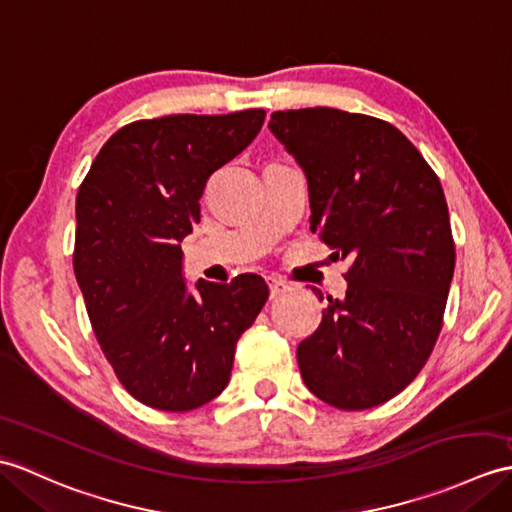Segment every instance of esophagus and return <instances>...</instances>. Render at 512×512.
<instances>
[{
	"label": "esophagus",
	"instance_id": "34e87169",
	"mask_svg": "<svg viewBox=\"0 0 512 512\" xmlns=\"http://www.w3.org/2000/svg\"><path fill=\"white\" fill-rule=\"evenodd\" d=\"M268 288H270V299H277V296L288 290L290 285L285 283V281H281V279H270L268 281Z\"/></svg>",
	"mask_w": 512,
	"mask_h": 512
}]
</instances>
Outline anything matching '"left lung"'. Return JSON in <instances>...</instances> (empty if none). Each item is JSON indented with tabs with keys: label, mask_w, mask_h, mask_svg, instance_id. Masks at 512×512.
Returning <instances> with one entry per match:
<instances>
[{
	"label": "left lung",
	"mask_w": 512,
	"mask_h": 512,
	"mask_svg": "<svg viewBox=\"0 0 512 512\" xmlns=\"http://www.w3.org/2000/svg\"><path fill=\"white\" fill-rule=\"evenodd\" d=\"M268 128L305 172L312 233L351 261L347 294L327 296L296 349L303 382L340 410L379 406L419 375L443 327L456 248L441 181L371 115L316 106L272 113Z\"/></svg>",
	"instance_id": "obj_1"
}]
</instances>
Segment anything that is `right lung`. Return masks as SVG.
Returning a JSON list of instances; mask_svg holds the SVG:
<instances>
[{"instance_id":"1","label":"right lung","mask_w":512,"mask_h":512,"mask_svg":"<svg viewBox=\"0 0 512 512\" xmlns=\"http://www.w3.org/2000/svg\"><path fill=\"white\" fill-rule=\"evenodd\" d=\"M264 109L168 115L117 130L76 198L74 272L93 334L122 386L165 412L227 388L235 344L268 299L259 275L183 279V237L200 222L209 176L257 137Z\"/></svg>"}]
</instances>
